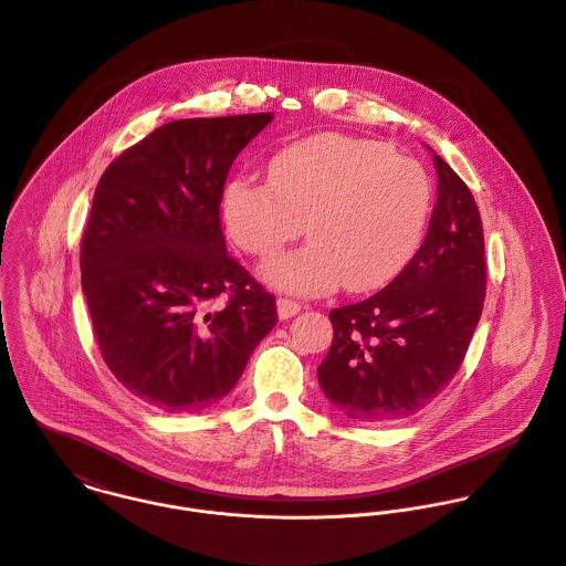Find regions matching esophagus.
Listing matches in <instances>:
<instances>
[{"label": "esophagus", "mask_w": 566, "mask_h": 566, "mask_svg": "<svg viewBox=\"0 0 566 566\" xmlns=\"http://www.w3.org/2000/svg\"><path fill=\"white\" fill-rule=\"evenodd\" d=\"M276 312H279L281 321H287V318H292V316H296L301 312V303L290 301V298H279L276 301Z\"/></svg>", "instance_id": "34e87169"}]
</instances>
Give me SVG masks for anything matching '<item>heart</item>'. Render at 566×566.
Here are the masks:
<instances>
[{
    "mask_svg": "<svg viewBox=\"0 0 566 566\" xmlns=\"http://www.w3.org/2000/svg\"><path fill=\"white\" fill-rule=\"evenodd\" d=\"M430 206L419 163L374 140L318 134L279 151L270 182H230L221 210L232 241L254 256L274 254L307 223L312 241L268 259L259 276L314 296L343 283L352 292L390 283L419 250Z\"/></svg>",
    "mask_w": 566,
    "mask_h": 566,
    "instance_id": "b5f03b06",
    "label": "heart"
}]
</instances>
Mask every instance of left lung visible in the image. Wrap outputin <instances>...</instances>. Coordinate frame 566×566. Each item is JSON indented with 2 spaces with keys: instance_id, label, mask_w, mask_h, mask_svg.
<instances>
[{
  "instance_id": "obj_1",
  "label": "left lung",
  "mask_w": 566,
  "mask_h": 566,
  "mask_svg": "<svg viewBox=\"0 0 566 566\" xmlns=\"http://www.w3.org/2000/svg\"><path fill=\"white\" fill-rule=\"evenodd\" d=\"M432 163L437 201L412 261L381 292L329 314L334 340L318 384L358 423L397 421L428 406L459 371L483 312L476 201L434 151Z\"/></svg>"
}]
</instances>
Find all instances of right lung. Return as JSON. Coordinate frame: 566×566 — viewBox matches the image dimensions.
<instances>
[{"label": "right lung", "instance_id": "obj_1", "mask_svg": "<svg viewBox=\"0 0 566 566\" xmlns=\"http://www.w3.org/2000/svg\"><path fill=\"white\" fill-rule=\"evenodd\" d=\"M272 114L174 120L103 174L81 245L94 334L116 379L163 412L223 399L276 325V303L219 221L228 171ZM221 293L223 308L210 311Z\"/></svg>", "mask_w": 566, "mask_h": 566}]
</instances>
